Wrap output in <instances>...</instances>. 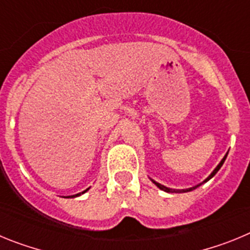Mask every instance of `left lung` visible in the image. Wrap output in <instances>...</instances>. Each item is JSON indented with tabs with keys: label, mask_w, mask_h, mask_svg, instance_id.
Masks as SVG:
<instances>
[{
	"label": "left lung",
	"mask_w": 250,
	"mask_h": 250,
	"mask_svg": "<svg viewBox=\"0 0 250 250\" xmlns=\"http://www.w3.org/2000/svg\"><path fill=\"white\" fill-rule=\"evenodd\" d=\"M227 155H228V152H227V154H225V156L224 158L222 159V161H220L219 164H218V167H215V169L213 170V171H211V174L209 176H208L207 179H205L204 182H202L200 183V184H196L195 187H191V188H188V189H171V188H167V187H165V185H163V184H160V183H158V182H155V180H154V179H151L150 178V180H151L152 183H154V184L156 185V187L159 188V189H161V190H164V191H167V193H187V191H191V190H194V189H196V188L198 187H200V185L202 184H204V183H207L208 180H210L211 178H213L214 175H215L216 173H218V171H219V169L220 167H223V164H224V161H225V159H227Z\"/></svg>",
	"instance_id": "obj_1"
}]
</instances>
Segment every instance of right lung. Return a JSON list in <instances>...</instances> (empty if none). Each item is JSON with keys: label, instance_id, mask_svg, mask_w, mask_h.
Masks as SVG:
<instances>
[{"label": "right lung", "instance_id": "right-lung-1", "mask_svg": "<svg viewBox=\"0 0 250 250\" xmlns=\"http://www.w3.org/2000/svg\"><path fill=\"white\" fill-rule=\"evenodd\" d=\"M90 188H87V189H86V190H83V193H79V194H75V195H68V196H65V198H76V196H80L81 194H83V193H86V191L89 190Z\"/></svg>", "mask_w": 250, "mask_h": 250}]
</instances>
